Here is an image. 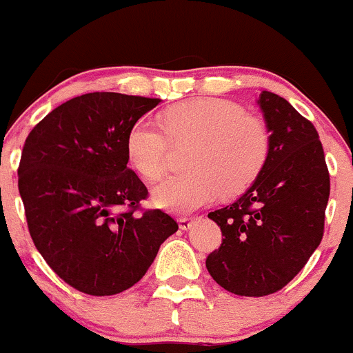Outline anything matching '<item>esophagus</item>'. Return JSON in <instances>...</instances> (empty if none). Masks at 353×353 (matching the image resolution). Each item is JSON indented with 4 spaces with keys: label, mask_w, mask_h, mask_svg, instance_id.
<instances>
[{
    "label": "esophagus",
    "mask_w": 353,
    "mask_h": 353,
    "mask_svg": "<svg viewBox=\"0 0 353 353\" xmlns=\"http://www.w3.org/2000/svg\"><path fill=\"white\" fill-rule=\"evenodd\" d=\"M195 219L192 218H180L178 219V226H180L181 230H190L192 228V223H194Z\"/></svg>",
    "instance_id": "esophagus-1"
}]
</instances>
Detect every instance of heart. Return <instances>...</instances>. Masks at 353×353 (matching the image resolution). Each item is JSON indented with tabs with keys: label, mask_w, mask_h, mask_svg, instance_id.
<instances>
[{
	"label": "heart",
	"mask_w": 353,
	"mask_h": 353,
	"mask_svg": "<svg viewBox=\"0 0 353 353\" xmlns=\"http://www.w3.org/2000/svg\"><path fill=\"white\" fill-rule=\"evenodd\" d=\"M172 144H190L187 173L170 176L152 188L156 208L188 214L223 192L245 190L263 172L270 154V134L240 104L199 97L172 106L154 121L139 120L128 128L125 151L132 168L145 180L166 172Z\"/></svg>",
	"instance_id": "b5f03b06"
}]
</instances>
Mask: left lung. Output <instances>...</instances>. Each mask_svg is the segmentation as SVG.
Masks as SVG:
<instances>
[{"mask_svg": "<svg viewBox=\"0 0 353 353\" xmlns=\"http://www.w3.org/2000/svg\"><path fill=\"white\" fill-rule=\"evenodd\" d=\"M257 104L270 132L266 165L245 194L208 214L225 239L205 268L219 287L242 296L274 294L294 280L321 243L330 199L314 125L270 90Z\"/></svg>", "mask_w": 353, "mask_h": 353, "instance_id": "1", "label": "left lung"}]
</instances>
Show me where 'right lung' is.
Returning <instances> with one entry per match:
<instances>
[{"label":"right lung","instance_id":"1","mask_svg":"<svg viewBox=\"0 0 353 353\" xmlns=\"http://www.w3.org/2000/svg\"><path fill=\"white\" fill-rule=\"evenodd\" d=\"M161 99L90 92L66 101L34 127L23 144L19 190L34 245L51 270L83 294L134 287L178 230L154 209L127 166L128 128Z\"/></svg>","mask_w":353,"mask_h":353}]
</instances>
